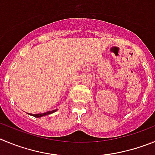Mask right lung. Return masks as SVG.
Wrapping results in <instances>:
<instances>
[{
	"instance_id": "add662e5",
	"label": "right lung",
	"mask_w": 155,
	"mask_h": 155,
	"mask_svg": "<svg viewBox=\"0 0 155 155\" xmlns=\"http://www.w3.org/2000/svg\"><path fill=\"white\" fill-rule=\"evenodd\" d=\"M56 110H51V111H48L46 113H42V114H32L33 117H43V116H45V115H48V114H51L52 113L55 112Z\"/></svg>"
}]
</instances>
